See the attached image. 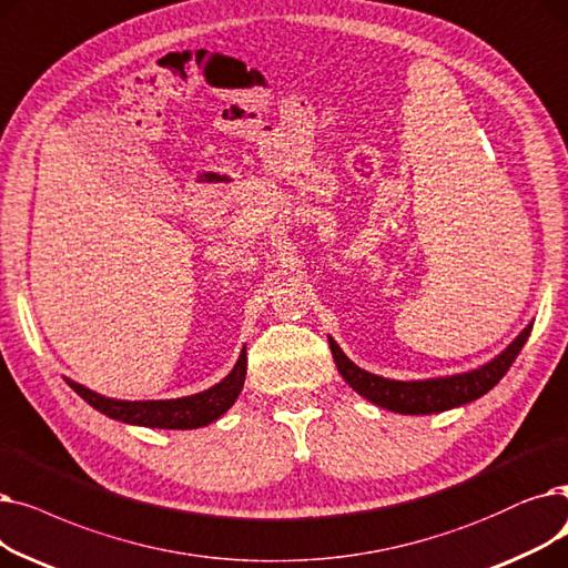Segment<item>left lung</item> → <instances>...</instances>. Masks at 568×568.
Returning a JSON list of instances; mask_svg holds the SVG:
<instances>
[{
  "label": "left lung",
  "instance_id": "8db88e82",
  "mask_svg": "<svg viewBox=\"0 0 568 568\" xmlns=\"http://www.w3.org/2000/svg\"><path fill=\"white\" fill-rule=\"evenodd\" d=\"M531 326L534 321L490 363H485L471 372L435 376V379H418V382H397V379H386V376H379V374H372L358 367L354 361H348L333 337H328V342H331L333 358L342 374V379L358 395L376 404V407L395 412V414L423 416V414H439V412L463 407V404L474 402L488 390H493L499 384L501 376L508 372L513 361H516V356L520 354V348L525 346L531 333Z\"/></svg>",
  "mask_w": 568,
  "mask_h": 568
}]
</instances>
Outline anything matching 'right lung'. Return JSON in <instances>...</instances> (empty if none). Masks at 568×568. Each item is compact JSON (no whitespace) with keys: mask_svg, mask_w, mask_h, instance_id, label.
Returning <instances> with one entry per match:
<instances>
[{"mask_svg":"<svg viewBox=\"0 0 568 568\" xmlns=\"http://www.w3.org/2000/svg\"><path fill=\"white\" fill-rule=\"evenodd\" d=\"M247 376V348L240 351V358L233 369L224 376L220 384L212 388L186 395L178 399H115L99 395L83 384H75L67 379V384L83 397L90 407L101 412L108 418H115L129 425H143V427H159V429H196L224 416L233 402L237 399L242 386H245Z\"/></svg>","mask_w":568,"mask_h":568,"instance_id":"right-lung-1","label":"right lung"}]
</instances>
